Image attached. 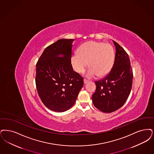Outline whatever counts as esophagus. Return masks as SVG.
<instances>
[{
	"mask_svg": "<svg viewBox=\"0 0 154 154\" xmlns=\"http://www.w3.org/2000/svg\"><path fill=\"white\" fill-rule=\"evenodd\" d=\"M84 84H86V83H88V82L89 81H88V80H85V79H84Z\"/></svg>",
	"mask_w": 154,
	"mask_h": 154,
	"instance_id": "esophagus-1",
	"label": "esophagus"
}]
</instances>
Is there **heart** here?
<instances>
[{
	"label": "heart",
	"mask_w": 154,
	"mask_h": 154,
	"mask_svg": "<svg viewBox=\"0 0 154 154\" xmlns=\"http://www.w3.org/2000/svg\"><path fill=\"white\" fill-rule=\"evenodd\" d=\"M115 51L109 43L89 41L83 43L71 58V63L74 70L84 73L88 62L90 68L86 77L91 79L99 75L103 77L108 74L112 68L115 61Z\"/></svg>",
	"instance_id": "heart-1"
}]
</instances>
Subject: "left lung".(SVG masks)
<instances>
[{
	"instance_id": "left-lung-1",
	"label": "left lung",
	"mask_w": 154,
	"mask_h": 154,
	"mask_svg": "<svg viewBox=\"0 0 154 154\" xmlns=\"http://www.w3.org/2000/svg\"><path fill=\"white\" fill-rule=\"evenodd\" d=\"M115 58L110 72L104 78L95 82L96 92L92 95L96 108L105 113H111L120 108L131 92L133 72L129 56L117 42Z\"/></svg>"
}]
</instances>
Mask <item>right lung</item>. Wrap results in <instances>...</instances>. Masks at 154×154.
Instances as JSON below:
<instances>
[{
    "instance_id": "1",
    "label": "right lung",
    "mask_w": 154,
    "mask_h": 154,
    "mask_svg": "<svg viewBox=\"0 0 154 154\" xmlns=\"http://www.w3.org/2000/svg\"><path fill=\"white\" fill-rule=\"evenodd\" d=\"M73 39H61L44 50L36 65L38 95L48 108L62 112L73 106L84 79L71 64Z\"/></svg>"
}]
</instances>
